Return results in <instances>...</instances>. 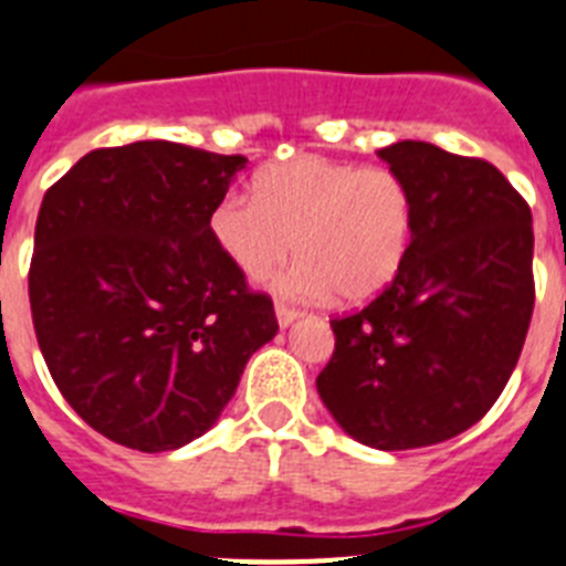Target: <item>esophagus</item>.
I'll use <instances>...</instances> for the list:
<instances>
[{"mask_svg":"<svg viewBox=\"0 0 566 566\" xmlns=\"http://www.w3.org/2000/svg\"><path fill=\"white\" fill-rule=\"evenodd\" d=\"M274 315H277L280 326L286 329V326H292V323L297 321V317H301L303 312H301V308L289 306V303H274Z\"/></svg>","mask_w":566,"mask_h":566,"instance_id":"obj_1","label":"esophagus"}]
</instances>
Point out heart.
<instances>
[{"label": "heart", "instance_id": "1", "mask_svg": "<svg viewBox=\"0 0 566 566\" xmlns=\"http://www.w3.org/2000/svg\"><path fill=\"white\" fill-rule=\"evenodd\" d=\"M217 249L237 272L260 280L289 254L301 263L277 280L294 297H329L346 306L375 301L392 286L415 237L412 188L384 166L301 154L254 177V200L229 195L209 217Z\"/></svg>", "mask_w": 566, "mask_h": 566}]
</instances>
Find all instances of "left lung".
Listing matches in <instances>:
<instances>
[{
    "mask_svg": "<svg viewBox=\"0 0 566 566\" xmlns=\"http://www.w3.org/2000/svg\"><path fill=\"white\" fill-rule=\"evenodd\" d=\"M378 157L412 188V249L392 286L332 321L317 395L343 432L395 452L455 438L504 392L533 317V214L486 159L418 139Z\"/></svg>",
    "mask_w": 566,
    "mask_h": 566,
    "instance_id": "1",
    "label": "left lung"
}]
</instances>
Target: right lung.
Listing matches in <instances>:
<instances>
[{
	"instance_id": "1",
	"label": "right lung",
	"mask_w": 566,
	"mask_h": 566,
	"mask_svg": "<svg viewBox=\"0 0 566 566\" xmlns=\"http://www.w3.org/2000/svg\"><path fill=\"white\" fill-rule=\"evenodd\" d=\"M240 154L143 139L85 154L42 197L28 274L36 340L82 421L139 452L209 432L277 335L269 294L217 249Z\"/></svg>"
}]
</instances>
